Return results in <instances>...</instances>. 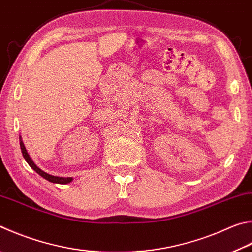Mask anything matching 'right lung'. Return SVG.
<instances>
[{
    "mask_svg": "<svg viewBox=\"0 0 252 252\" xmlns=\"http://www.w3.org/2000/svg\"><path fill=\"white\" fill-rule=\"evenodd\" d=\"M20 145H21L22 154H23V157H24V158H25V161L27 162V164H29V165H30L32 168H33V170H34L36 173L39 174V175L42 176V177H44L45 180H47L48 182L55 183V184H68V183H70V182H72V180H74V178H72V177H59V176H54V175H50V174L45 173L44 171L40 170V168L33 162V159L31 158L30 154H29V152H27V150H26V148H25L24 143H23L22 136H20Z\"/></svg>",
    "mask_w": 252,
    "mask_h": 252,
    "instance_id": "add662e5",
    "label": "right lung"
}]
</instances>
